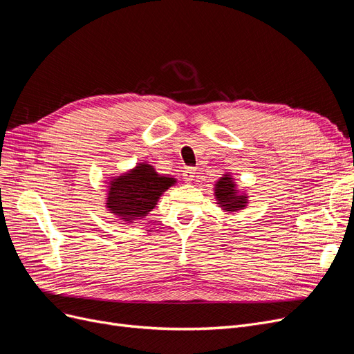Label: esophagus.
Instances as JSON below:
<instances>
[{
    "label": "esophagus",
    "instance_id": "1",
    "mask_svg": "<svg viewBox=\"0 0 354 354\" xmlns=\"http://www.w3.org/2000/svg\"><path fill=\"white\" fill-rule=\"evenodd\" d=\"M182 176H183V179H185L187 182H191L194 179V176H195V169L192 166L185 167V169H183V172H182Z\"/></svg>",
    "mask_w": 354,
    "mask_h": 354
}]
</instances>
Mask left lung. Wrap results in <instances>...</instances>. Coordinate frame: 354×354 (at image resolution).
I'll use <instances>...</instances> for the list:
<instances>
[{"instance_id":"left-lung-1","label":"left lung","mask_w":354,"mask_h":354,"mask_svg":"<svg viewBox=\"0 0 354 354\" xmlns=\"http://www.w3.org/2000/svg\"><path fill=\"white\" fill-rule=\"evenodd\" d=\"M215 195H217L218 204H221L223 209L227 211H237L245 205V198L244 195H236L234 183L228 175L221 178L217 185H215Z\"/></svg>"}]
</instances>
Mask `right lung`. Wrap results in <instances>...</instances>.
<instances>
[{
	"label": "right lung",
	"mask_w": 354,
	"mask_h": 354,
	"mask_svg": "<svg viewBox=\"0 0 354 354\" xmlns=\"http://www.w3.org/2000/svg\"><path fill=\"white\" fill-rule=\"evenodd\" d=\"M172 183L174 178L160 176L153 166L140 163L130 174L111 180L106 207L124 221L145 217Z\"/></svg>",
	"instance_id": "right-lung-1"
}]
</instances>
